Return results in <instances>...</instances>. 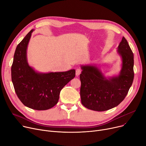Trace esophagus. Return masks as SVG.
Listing matches in <instances>:
<instances>
[{"instance_id": "1", "label": "esophagus", "mask_w": 146, "mask_h": 146, "mask_svg": "<svg viewBox=\"0 0 146 146\" xmlns=\"http://www.w3.org/2000/svg\"><path fill=\"white\" fill-rule=\"evenodd\" d=\"M81 73V70L80 69H77L76 70V76H78Z\"/></svg>"}]
</instances>
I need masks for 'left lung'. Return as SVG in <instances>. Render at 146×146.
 Segmentation results:
<instances>
[{
	"label": "left lung",
	"mask_w": 146,
	"mask_h": 146,
	"mask_svg": "<svg viewBox=\"0 0 146 146\" xmlns=\"http://www.w3.org/2000/svg\"><path fill=\"white\" fill-rule=\"evenodd\" d=\"M117 52L122 60L117 76L107 78L96 65L81 66V102L88 109L108 110L117 106L127 96L134 79V55L124 37Z\"/></svg>",
	"instance_id": "1"
}]
</instances>
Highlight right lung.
<instances>
[{
    "mask_svg": "<svg viewBox=\"0 0 146 146\" xmlns=\"http://www.w3.org/2000/svg\"><path fill=\"white\" fill-rule=\"evenodd\" d=\"M33 32V29L16 47L11 68L12 81L18 98L25 106L45 110L57 103L60 91L75 77L76 71L39 73L29 66L27 48Z\"/></svg>",
    "mask_w": 146,
    "mask_h": 146,
    "instance_id": "1",
    "label": "right lung"
}]
</instances>
